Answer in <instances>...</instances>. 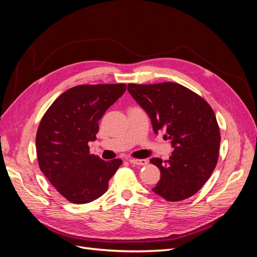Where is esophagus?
Wrapping results in <instances>:
<instances>
[{
  "label": "esophagus",
  "mask_w": 257,
  "mask_h": 257,
  "mask_svg": "<svg viewBox=\"0 0 257 257\" xmlns=\"http://www.w3.org/2000/svg\"><path fill=\"white\" fill-rule=\"evenodd\" d=\"M128 162L132 165L136 166H145L148 164V160H135V159H130Z\"/></svg>",
  "instance_id": "obj_1"
}]
</instances>
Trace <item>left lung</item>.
Returning a JSON list of instances; mask_svg holds the SVG:
<instances>
[{"mask_svg": "<svg viewBox=\"0 0 257 257\" xmlns=\"http://www.w3.org/2000/svg\"><path fill=\"white\" fill-rule=\"evenodd\" d=\"M130 94L148 113L155 134L165 131L174 151L168 161L150 160L161 170L152 191L168 201L191 197L214 170L220 130L212 108L196 93L175 82L127 85Z\"/></svg>", "mask_w": 257, "mask_h": 257, "instance_id": "obj_1", "label": "left lung"}]
</instances>
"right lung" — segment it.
<instances>
[{
    "label": "right lung",
    "instance_id": "right-lung-1",
    "mask_svg": "<svg viewBox=\"0 0 257 257\" xmlns=\"http://www.w3.org/2000/svg\"><path fill=\"white\" fill-rule=\"evenodd\" d=\"M126 90L124 83L81 84L61 94L41 120L36 152L42 173L62 196L74 204L100 197L122 164L90 154L98 121Z\"/></svg>",
    "mask_w": 257,
    "mask_h": 257
}]
</instances>
